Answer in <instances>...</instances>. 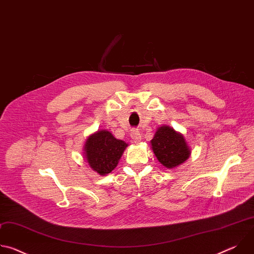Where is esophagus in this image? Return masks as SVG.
Returning <instances> with one entry per match:
<instances>
[{
    "label": "esophagus",
    "mask_w": 254,
    "mask_h": 254,
    "mask_svg": "<svg viewBox=\"0 0 254 254\" xmlns=\"http://www.w3.org/2000/svg\"><path fill=\"white\" fill-rule=\"evenodd\" d=\"M130 137L134 142H138L141 139V134L137 129H132L130 132Z\"/></svg>",
    "instance_id": "34e87169"
}]
</instances>
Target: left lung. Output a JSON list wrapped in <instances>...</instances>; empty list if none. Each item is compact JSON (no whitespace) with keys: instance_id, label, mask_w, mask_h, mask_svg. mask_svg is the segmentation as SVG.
Segmentation results:
<instances>
[{"instance_id":"1","label":"left lung","mask_w":254,"mask_h":254,"mask_svg":"<svg viewBox=\"0 0 254 254\" xmlns=\"http://www.w3.org/2000/svg\"><path fill=\"white\" fill-rule=\"evenodd\" d=\"M151 143L159 162L169 169L184 163L191 154L183 134L170 127H159Z\"/></svg>"}]
</instances>
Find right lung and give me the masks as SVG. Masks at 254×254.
I'll return each mask as SVG.
<instances>
[{"mask_svg": "<svg viewBox=\"0 0 254 254\" xmlns=\"http://www.w3.org/2000/svg\"><path fill=\"white\" fill-rule=\"evenodd\" d=\"M127 147V142L116 138L110 131L99 130L87 138L85 158L93 171L104 176L117 167Z\"/></svg>", "mask_w": 254, "mask_h": 254, "instance_id": "right-lung-1", "label": "right lung"}]
</instances>
